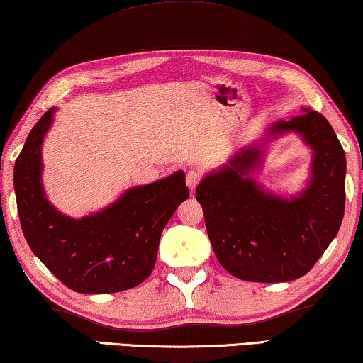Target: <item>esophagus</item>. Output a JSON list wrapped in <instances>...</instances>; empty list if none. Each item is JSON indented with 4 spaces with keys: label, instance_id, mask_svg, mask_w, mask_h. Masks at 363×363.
I'll return each mask as SVG.
<instances>
[{
    "label": "esophagus",
    "instance_id": "34e87169",
    "mask_svg": "<svg viewBox=\"0 0 363 363\" xmlns=\"http://www.w3.org/2000/svg\"><path fill=\"white\" fill-rule=\"evenodd\" d=\"M201 180V173L198 170H188L186 173V185L190 190H195L198 183Z\"/></svg>",
    "mask_w": 363,
    "mask_h": 363
}]
</instances>
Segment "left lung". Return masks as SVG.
Listing matches in <instances>:
<instances>
[{
	"label": "left lung",
	"instance_id": "obj_1",
	"mask_svg": "<svg viewBox=\"0 0 363 363\" xmlns=\"http://www.w3.org/2000/svg\"><path fill=\"white\" fill-rule=\"evenodd\" d=\"M269 127V138L294 132L312 148L311 180L299 196L266 191L250 177L262 162L242 148L196 186L213 251L238 279L287 282L309 272L339 233L345 210V153L322 113L302 108Z\"/></svg>",
	"mask_w": 363,
	"mask_h": 363
}]
</instances>
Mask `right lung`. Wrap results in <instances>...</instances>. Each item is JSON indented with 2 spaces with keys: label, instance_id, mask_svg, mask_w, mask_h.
I'll use <instances>...</instances> for the list:
<instances>
[{
  "label": "right lung",
  "instance_id": "right-lung-1",
  "mask_svg": "<svg viewBox=\"0 0 363 363\" xmlns=\"http://www.w3.org/2000/svg\"><path fill=\"white\" fill-rule=\"evenodd\" d=\"M56 108L29 132L14 163V191L23 235L44 266L69 289L108 294L132 289L155 267L163 228L190 196L185 173L133 186L81 220L57 211L43 190L41 145Z\"/></svg>",
  "mask_w": 363,
  "mask_h": 363
}]
</instances>
